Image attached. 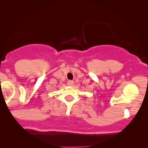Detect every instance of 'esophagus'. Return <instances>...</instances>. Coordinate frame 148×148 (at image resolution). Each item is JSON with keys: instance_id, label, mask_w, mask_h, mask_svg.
I'll return each instance as SVG.
<instances>
[{"instance_id": "34e87169", "label": "esophagus", "mask_w": 148, "mask_h": 148, "mask_svg": "<svg viewBox=\"0 0 148 148\" xmlns=\"http://www.w3.org/2000/svg\"><path fill=\"white\" fill-rule=\"evenodd\" d=\"M67 84H68V86H74V82L71 81V80H70V81L68 82Z\"/></svg>"}]
</instances>
